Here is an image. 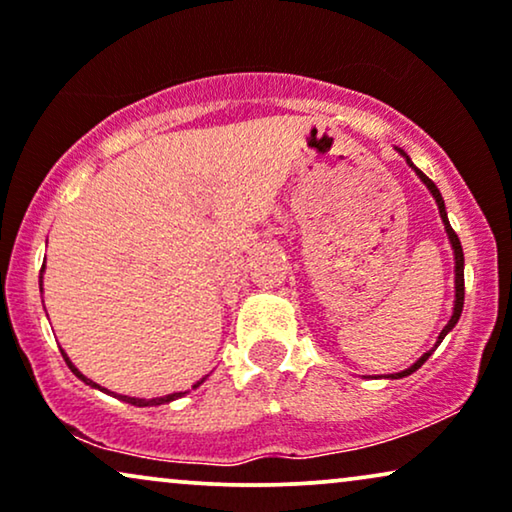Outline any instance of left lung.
<instances>
[{
    "instance_id": "1",
    "label": "left lung",
    "mask_w": 512,
    "mask_h": 512,
    "mask_svg": "<svg viewBox=\"0 0 512 512\" xmlns=\"http://www.w3.org/2000/svg\"><path fill=\"white\" fill-rule=\"evenodd\" d=\"M401 155H406V153H401ZM406 163H409L411 167H413V163L409 160V155H406ZM413 170L418 172V177L423 179V184L428 186L430 189V193L432 196H435V200H437V208H439V215H442V222H444V229H446V234H449V241H451V248H454V257H456V304H454V316H451V321L446 323L444 326V331L439 333V340H437V345L439 342L444 340V335L451 331V328L456 326V321L461 319V312H463V300H465V278H463V248H461V241H458V236H456V231L451 229V224H449V219H446V210H444V200H442V193H439V189L435 186V181H432L430 177H425L423 172L418 170V167H413ZM435 345V347H437ZM430 354L432 352H428V354H423V357H420L416 364H413L411 368H406V371H401V373H397V375H392V378H404V375H409V373H413V371H418L420 366L425 364V361L430 359Z\"/></svg>"
}]
</instances>
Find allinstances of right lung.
I'll list each match as a JSON object with an SVG mask.
<instances>
[{
    "instance_id": "right-lung-1",
    "label": "right lung",
    "mask_w": 512,
    "mask_h": 512,
    "mask_svg": "<svg viewBox=\"0 0 512 512\" xmlns=\"http://www.w3.org/2000/svg\"><path fill=\"white\" fill-rule=\"evenodd\" d=\"M42 269H44V267H42ZM40 290H42V274H40ZM61 354H63V359H66V364L70 366V371H73V373L77 375V378L84 380V383H87V385L99 387L96 383H92V380H89V378H84V375H82L80 371H77V368H75L73 364H70V359L66 357V352H61ZM200 383H203V380H200ZM200 383H196L193 387H198ZM181 394H184V392H174V394H167V397H158V399H137V397H122V394H120V399L127 401V404H134V406H160V404H167V401L181 397Z\"/></svg>"
}]
</instances>
